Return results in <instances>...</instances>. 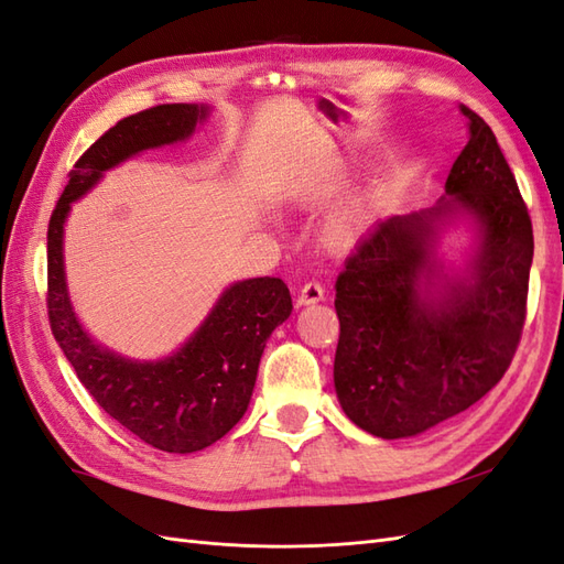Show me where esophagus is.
Instances as JSON below:
<instances>
[{
	"label": "esophagus",
	"mask_w": 564,
	"mask_h": 564,
	"mask_svg": "<svg viewBox=\"0 0 564 564\" xmlns=\"http://www.w3.org/2000/svg\"><path fill=\"white\" fill-rule=\"evenodd\" d=\"M326 297V288L319 281H305L297 293V305H314V302H322Z\"/></svg>",
	"instance_id": "1"
}]
</instances>
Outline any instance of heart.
Here are the masks:
<instances>
[{"instance_id":"b5f03b06","label":"heart","mask_w":564,"mask_h":564,"mask_svg":"<svg viewBox=\"0 0 564 564\" xmlns=\"http://www.w3.org/2000/svg\"><path fill=\"white\" fill-rule=\"evenodd\" d=\"M369 221V209L365 199H350L345 202L336 214L330 216L326 224V240L334 248H350V245L365 234Z\"/></svg>"}]
</instances>
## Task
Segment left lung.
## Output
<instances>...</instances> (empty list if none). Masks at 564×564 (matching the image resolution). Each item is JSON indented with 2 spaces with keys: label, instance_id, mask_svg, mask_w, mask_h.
<instances>
[{
  "label": "left lung",
  "instance_id": "obj_1",
  "mask_svg": "<svg viewBox=\"0 0 564 564\" xmlns=\"http://www.w3.org/2000/svg\"><path fill=\"white\" fill-rule=\"evenodd\" d=\"M469 140L436 207L391 216L357 245L336 281L334 383L345 414L379 438H405L465 412L508 371L527 319L533 230L490 126L459 105ZM475 214L482 248L469 286L443 306L419 293L432 221Z\"/></svg>",
  "mask_w": 564,
  "mask_h": 564
}]
</instances>
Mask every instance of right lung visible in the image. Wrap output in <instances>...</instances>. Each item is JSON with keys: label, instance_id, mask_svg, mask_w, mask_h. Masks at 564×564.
Returning a JSON list of instances; mask_svg holds the SVG:
<instances>
[{"label": "right lung", "instance_id": "1", "mask_svg": "<svg viewBox=\"0 0 564 564\" xmlns=\"http://www.w3.org/2000/svg\"><path fill=\"white\" fill-rule=\"evenodd\" d=\"M205 117L202 105H159L121 119L68 171L47 228V316L56 343L97 405L164 453L202 451L240 422L267 338L293 310L291 291L269 276L230 285L176 355L131 362L99 348L76 322L64 281L62 234L70 202L88 193L102 171L140 150L185 140Z\"/></svg>", "mask_w": 564, "mask_h": 564}]
</instances>
